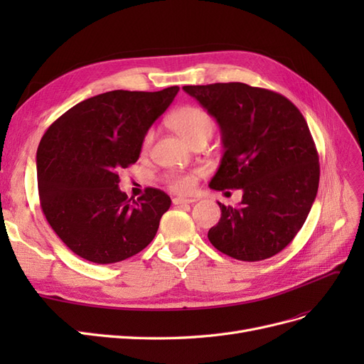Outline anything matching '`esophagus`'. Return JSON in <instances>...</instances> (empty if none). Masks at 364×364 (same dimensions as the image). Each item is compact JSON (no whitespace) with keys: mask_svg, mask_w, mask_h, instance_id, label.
Here are the masks:
<instances>
[{"mask_svg":"<svg viewBox=\"0 0 364 364\" xmlns=\"http://www.w3.org/2000/svg\"><path fill=\"white\" fill-rule=\"evenodd\" d=\"M193 202H196V199H186V197H181V196L173 197L174 205H183V203H193Z\"/></svg>","mask_w":364,"mask_h":364,"instance_id":"esophagus-1","label":"esophagus"}]
</instances>
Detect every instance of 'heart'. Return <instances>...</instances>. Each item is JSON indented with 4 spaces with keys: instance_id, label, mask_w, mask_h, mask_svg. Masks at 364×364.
Masks as SVG:
<instances>
[{
    "instance_id": "obj_1",
    "label": "heart",
    "mask_w": 364,
    "mask_h": 364,
    "mask_svg": "<svg viewBox=\"0 0 364 364\" xmlns=\"http://www.w3.org/2000/svg\"><path fill=\"white\" fill-rule=\"evenodd\" d=\"M168 127L183 139L188 146H194L200 141H208L214 134V119L202 107L197 106H183L174 111L168 119ZM153 130L147 132V135L142 141V149L147 150L153 142ZM165 182L173 191L178 193H188L196 185V174L194 173H170L165 176Z\"/></svg>"
}]
</instances>
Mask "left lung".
Segmentation results:
<instances>
[{"mask_svg":"<svg viewBox=\"0 0 364 364\" xmlns=\"http://www.w3.org/2000/svg\"><path fill=\"white\" fill-rule=\"evenodd\" d=\"M222 132L225 153L209 188L241 190L238 206L218 202L211 245L240 261L287 247L304 226L318 188V155L306 121L289 98L246 83L183 86Z\"/></svg>","mask_w":364,"mask_h":364,"instance_id":"8db88e82","label":"left lung"}]
</instances>
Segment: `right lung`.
<instances>
[{"label":"right lung","mask_w":364,"mask_h":364,"mask_svg":"<svg viewBox=\"0 0 364 364\" xmlns=\"http://www.w3.org/2000/svg\"><path fill=\"white\" fill-rule=\"evenodd\" d=\"M178 91L179 86H170L95 95L43 134L36 153L41 208L75 255L112 264L136 255L155 238L170 197L147 188L130 203L118 188V173L138 161L147 130Z\"/></svg>","instance_id":"1"}]
</instances>
